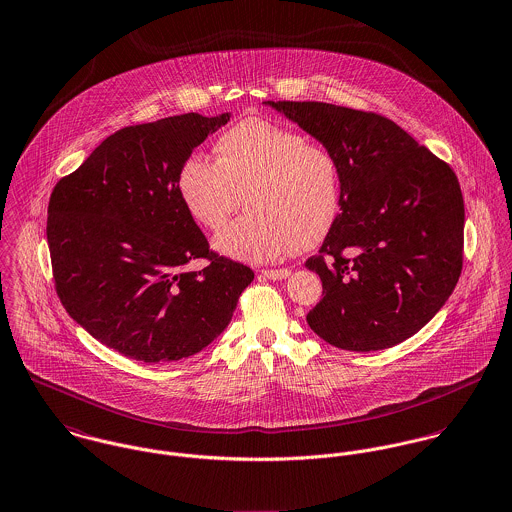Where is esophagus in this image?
Instances as JSON below:
<instances>
[{
	"label": "esophagus",
	"instance_id": "esophagus-1",
	"mask_svg": "<svg viewBox=\"0 0 512 512\" xmlns=\"http://www.w3.org/2000/svg\"><path fill=\"white\" fill-rule=\"evenodd\" d=\"M263 277H267L271 281H284L290 277V271L288 269H267V271H263Z\"/></svg>",
	"mask_w": 512,
	"mask_h": 512
}]
</instances>
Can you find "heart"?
<instances>
[{"label": "heart", "instance_id": "1", "mask_svg": "<svg viewBox=\"0 0 512 512\" xmlns=\"http://www.w3.org/2000/svg\"><path fill=\"white\" fill-rule=\"evenodd\" d=\"M218 163L190 155L176 192L194 222L222 229L245 202L249 212L224 229L214 247L231 259L269 263L318 245L341 210L338 159L281 123L247 117L216 143Z\"/></svg>", "mask_w": 512, "mask_h": 512}]
</instances>
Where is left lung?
I'll return each instance as SVG.
<instances>
[{"label":"left lung","mask_w":512,"mask_h":512,"mask_svg":"<svg viewBox=\"0 0 512 512\" xmlns=\"http://www.w3.org/2000/svg\"><path fill=\"white\" fill-rule=\"evenodd\" d=\"M340 163L341 210L316 257L324 286L314 334L347 351H379L422 330L454 292L463 196L454 171L395 121L324 102H263Z\"/></svg>","instance_id":"left-lung-1"}]
</instances>
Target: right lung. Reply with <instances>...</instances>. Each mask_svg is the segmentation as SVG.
Here are the masks:
<instances>
[{"mask_svg": "<svg viewBox=\"0 0 512 512\" xmlns=\"http://www.w3.org/2000/svg\"><path fill=\"white\" fill-rule=\"evenodd\" d=\"M231 114H182L119 129L55 186L47 241L62 306L90 336L143 363L202 351L253 281L210 251L176 192L180 165ZM206 256L202 272L183 267Z\"/></svg>", "mask_w": 512, "mask_h": 512, "instance_id": "1", "label": "right lung"}]
</instances>
